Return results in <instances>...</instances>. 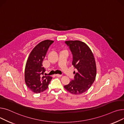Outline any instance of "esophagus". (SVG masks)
I'll use <instances>...</instances> for the list:
<instances>
[{"label":"esophagus","mask_w":124,"mask_h":124,"mask_svg":"<svg viewBox=\"0 0 124 124\" xmlns=\"http://www.w3.org/2000/svg\"><path fill=\"white\" fill-rule=\"evenodd\" d=\"M55 76L57 77H59V78H60V77H61L62 76L61 75H60V74H56V75H55Z\"/></svg>","instance_id":"34e87169"}]
</instances>
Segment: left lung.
Returning a JSON list of instances; mask_svg holds the SVG:
<instances>
[{"instance_id":"1","label":"left lung","mask_w":124,"mask_h":124,"mask_svg":"<svg viewBox=\"0 0 124 124\" xmlns=\"http://www.w3.org/2000/svg\"><path fill=\"white\" fill-rule=\"evenodd\" d=\"M73 55L72 64L76 69L74 80L64 86L71 93L82 94L88 91L93 83L97 75L95 59L91 49L79 40L65 41Z\"/></svg>"}]
</instances>
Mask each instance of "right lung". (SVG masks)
Listing matches in <instances>:
<instances>
[{
  "label": "right lung",
  "mask_w": 124,
  "mask_h": 124,
  "mask_svg": "<svg viewBox=\"0 0 124 124\" xmlns=\"http://www.w3.org/2000/svg\"><path fill=\"white\" fill-rule=\"evenodd\" d=\"M54 42L48 39L41 41L33 48L27 60L24 71L25 82L28 88L34 93L46 90L53 78L43 76L46 70L42 67V62L49 46Z\"/></svg>",
  "instance_id": "add662e5"
}]
</instances>
